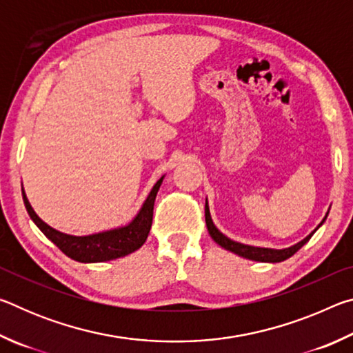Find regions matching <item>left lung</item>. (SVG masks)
<instances>
[{"mask_svg": "<svg viewBox=\"0 0 353 353\" xmlns=\"http://www.w3.org/2000/svg\"><path fill=\"white\" fill-rule=\"evenodd\" d=\"M327 218V214H325ZM325 218L322 219V223H324ZM205 223H207V229H208V234L213 238L214 241H216L221 248H224L227 250H230V252H234L240 256H244V259H249V260H254V261H263V263H279V261H283L286 259H290L291 255H294L299 249H301L303 244H305L310 238L313 236V234L316 230H318V227L322 224H319L316 229L310 234L307 238H303L302 241H299L297 244L291 248H286V249H268V248H255V246H248V244H241V243H236L234 240H230V238H227L225 235L221 234V232L214 227L212 216H210V210H208V202H205Z\"/></svg>", "mask_w": 353, "mask_h": 353, "instance_id": "left-lung-1", "label": "left lung"}]
</instances>
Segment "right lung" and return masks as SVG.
Instances as JSON below:
<instances>
[{
  "label": "right lung",
  "mask_w": 353,
  "mask_h": 353,
  "mask_svg": "<svg viewBox=\"0 0 353 353\" xmlns=\"http://www.w3.org/2000/svg\"><path fill=\"white\" fill-rule=\"evenodd\" d=\"M162 181L163 177H160L157 183L154 185L151 193H149L145 201V204L140 208L139 214H137L128 225L107 232H99V234L87 236H73L52 229V227L43 223V221L37 216V213L32 210V207L29 204L25 190L23 188L21 193L26 210L29 213V216H31V219L35 223V225H37L39 229L43 232L45 236L50 238L65 255L81 263H99L115 260L119 259V256L132 254L145 244L152 224L154 201L155 196H157L160 185H162Z\"/></svg>",
  "instance_id": "right-lung-1"
}]
</instances>
